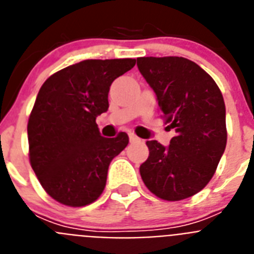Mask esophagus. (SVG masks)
I'll return each mask as SVG.
<instances>
[{
    "label": "esophagus",
    "mask_w": 254,
    "mask_h": 254,
    "mask_svg": "<svg viewBox=\"0 0 254 254\" xmlns=\"http://www.w3.org/2000/svg\"><path fill=\"white\" fill-rule=\"evenodd\" d=\"M128 137H129V141H131V142H136V141L140 140V138H138L137 136H136V134H134V133H129Z\"/></svg>",
    "instance_id": "obj_1"
}]
</instances>
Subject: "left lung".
Segmentation results:
<instances>
[{
	"label": "left lung",
	"instance_id": "left-lung-1",
	"mask_svg": "<svg viewBox=\"0 0 254 254\" xmlns=\"http://www.w3.org/2000/svg\"><path fill=\"white\" fill-rule=\"evenodd\" d=\"M137 67L156 94L161 117L177 132L168 147L147 141L141 178L159 198H188L207 186L225 150L223 94L214 78L187 58L140 57Z\"/></svg>",
	"mask_w": 254,
	"mask_h": 254
}]
</instances>
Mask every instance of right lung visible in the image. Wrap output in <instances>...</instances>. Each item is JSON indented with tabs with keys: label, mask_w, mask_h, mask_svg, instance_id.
Returning a JSON list of instances; mask_svg holds the SVG:
<instances>
[{
	"label": "right lung",
	"mask_w": 254,
	"mask_h": 254,
	"mask_svg": "<svg viewBox=\"0 0 254 254\" xmlns=\"http://www.w3.org/2000/svg\"><path fill=\"white\" fill-rule=\"evenodd\" d=\"M134 64L133 58L81 61L40 87L28 122L29 160L57 202L82 207L103 193L109 164L127 146L128 136L103 137L95 120L108 111L112 82Z\"/></svg>",
	"instance_id": "1"
}]
</instances>
